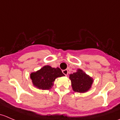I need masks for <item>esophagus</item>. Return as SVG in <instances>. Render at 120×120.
I'll return each mask as SVG.
<instances>
[{
  "instance_id": "esophagus-1",
  "label": "esophagus",
  "mask_w": 120,
  "mask_h": 120,
  "mask_svg": "<svg viewBox=\"0 0 120 120\" xmlns=\"http://www.w3.org/2000/svg\"><path fill=\"white\" fill-rule=\"evenodd\" d=\"M63 73L66 76L68 74V70H63Z\"/></svg>"
}]
</instances>
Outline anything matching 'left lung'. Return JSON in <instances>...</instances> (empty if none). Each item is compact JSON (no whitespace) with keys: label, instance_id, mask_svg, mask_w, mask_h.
Wrapping results in <instances>:
<instances>
[{"label":"left lung","instance_id":"obj_1","mask_svg":"<svg viewBox=\"0 0 120 120\" xmlns=\"http://www.w3.org/2000/svg\"><path fill=\"white\" fill-rule=\"evenodd\" d=\"M70 79L74 91L79 93H84L89 90L94 82L92 78L81 69L70 74Z\"/></svg>","mask_w":120,"mask_h":120}]
</instances>
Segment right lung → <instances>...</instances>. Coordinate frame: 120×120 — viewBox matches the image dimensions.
<instances>
[{
  "label": "right lung",
  "mask_w": 120,
  "mask_h": 120,
  "mask_svg": "<svg viewBox=\"0 0 120 120\" xmlns=\"http://www.w3.org/2000/svg\"><path fill=\"white\" fill-rule=\"evenodd\" d=\"M64 75L59 68L45 66L30 75L34 86L39 89L48 90L52 88L56 78Z\"/></svg>",
  "instance_id": "1"
}]
</instances>
